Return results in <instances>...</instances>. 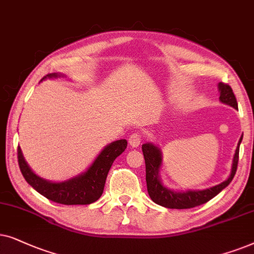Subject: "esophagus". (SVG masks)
Masks as SVG:
<instances>
[{"label":"esophagus","instance_id":"1","mask_svg":"<svg viewBox=\"0 0 254 254\" xmlns=\"http://www.w3.org/2000/svg\"><path fill=\"white\" fill-rule=\"evenodd\" d=\"M140 141H141V136H140V134L138 133V132H134V133H132V134H131V136L129 137V144H130L132 147L139 146Z\"/></svg>","mask_w":254,"mask_h":254}]
</instances>
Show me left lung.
<instances>
[{
    "label": "left lung",
    "mask_w": 254,
    "mask_h": 254,
    "mask_svg": "<svg viewBox=\"0 0 254 254\" xmlns=\"http://www.w3.org/2000/svg\"><path fill=\"white\" fill-rule=\"evenodd\" d=\"M219 90V101L222 103L228 104V106L238 109L237 100H236L235 94L232 92V88L229 84L223 82L218 83ZM243 136L238 141L237 148H236L235 155H233L231 173L229 178L222 184L216 185L211 188L202 189V190H186L178 191L173 189L167 188L162 184L160 178V168L162 166V153L157 145L153 143L143 144L141 150H143L145 166H146V185L147 191L150 195L151 200L159 205L170 209H189L197 207V205L207 203L212 197L219 194L223 189L228 187L230 182L235 177L236 171H237L238 159H239V145L242 143Z\"/></svg>",
    "instance_id": "8db88e82"
}]
</instances>
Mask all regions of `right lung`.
Returning <instances> with one entry per match:
<instances>
[{
	"label": "right lung",
	"mask_w": 254,
	"mask_h": 254,
	"mask_svg": "<svg viewBox=\"0 0 254 254\" xmlns=\"http://www.w3.org/2000/svg\"><path fill=\"white\" fill-rule=\"evenodd\" d=\"M57 77H66V75L59 73L47 74L42 81L45 79H57ZM127 146V141L125 139L115 140L108 144L100 152L93 164L87 168V171L62 182H52L40 178L30 168L19 146L17 152H18V164L23 177L33 189L57 203L73 205L90 204L99 200L103 192L104 184L111 165L118 155L123 153Z\"/></svg>",
	"instance_id": "add662e5"
}]
</instances>
